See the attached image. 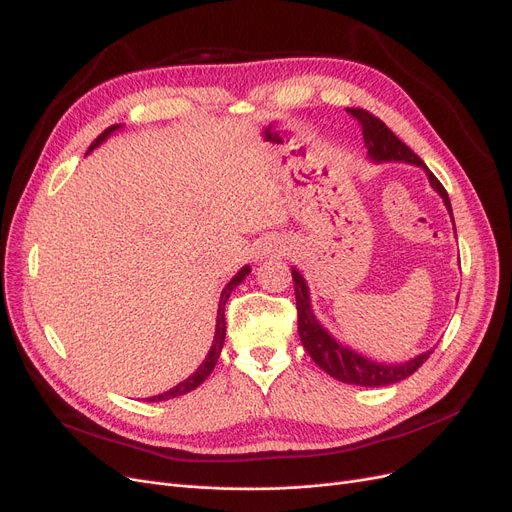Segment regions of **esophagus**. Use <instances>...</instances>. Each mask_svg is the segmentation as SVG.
<instances>
[{
	"mask_svg": "<svg viewBox=\"0 0 512 512\" xmlns=\"http://www.w3.org/2000/svg\"><path fill=\"white\" fill-rule=\"evenodd\" d=\"M276 253H280V249L276 245H272V242H263V245H259V249H257V259L270 257V255H276Z\"/></svg>",
	"mask_w": 512,
	"mask_h": 512,
	"instance_id": "obj_1",
	"label": "esophagus"
}]
</instances>
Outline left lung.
Listing matches in <instances>:
<instances>
[{"label":"left lung","instance_id":"left-lung-1","mask_svg":"<svg viewBox=\"0 0 512 512\" xmlns=\"http://www.w3.org/2000/svg\"><path fill=\"white\" fill-rule=\"evenodd\" d=\"M351 114L363 130V141L367 147V155L373 161H405V164H415L425 170L429 182L440 193L444 199V205L452 218V207L446 188L442 182L429 172V168L423 164L421 157L415 155L405 143H402L396 134L373 114L367 110H361V107H351L346 110ZM292 280H294V297H297V313H299V336L305 346V351L311 355V359L324 369L332 378L344 382V384H355V386H365V388H380V386H390L396 382L407 380L409 375H413L434 351H427L417 355L415 359L400 363V365H382L369 361L361 357L359 353L346 348L344 344L336 342V338L330 336V332L319 324L311 311V301H309V288L305 278L297 272V267H292Z\"/></svg>","mask_w":512,"mask_h":512}]
</instances>
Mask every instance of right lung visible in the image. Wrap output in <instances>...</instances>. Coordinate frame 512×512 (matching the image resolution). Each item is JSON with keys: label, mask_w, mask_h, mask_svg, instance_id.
Instances as JSON below:
<instances>
[{"label": "right lung", "mask_w": 512, "mask_h": 512, "mask_svg": "<svg viewBox=\"0 0 512 512\" xmlns=\"http://www.w3.org/2000/svg\"><path fill=\"white\" fill-rule=\"evenodd\" d=\"M120 128V124H114V126H110V128H105L99 137L91 143V147H89V151L91 149H95L97 145H101L107 137H110V134L114 132V130H118ZM251 272V267L249 265H245L242 267V270L226 284V288L222 290V297H220V305H218V324H215V336H213V344H211V348H209V353H207V357H205V361L199 365V369L193 373V375H188V378L184 380V382H180L178 386H174V388H170L168 392H164V394H157V396H151L149 398V402H157V400H168V398H176V396H182V394H186V392H191V390H195L197 386H201L207 378H209V373L213 371V367H215V363H218V359H220V353H222V346H224V338H226V317H224V307H226V301H228V297L232 294V290L247 278V274Z\"/></svg>", "instance_id": "right-lung-1"}]
</instances>
